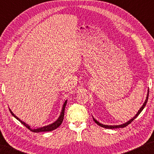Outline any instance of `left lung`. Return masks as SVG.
Segmentation results:
<instances>
[{
	"instance_id": "1",
	"label": "left lung",
	"mask_w": 154,
	"mask_h": 154,
	"mask_svg": "<svg viewBox=\"0 0 154 154\" xmlns=\"http://www.w3.org/2000/svg\"><path fill=\"white\" fill-rule=\"evenodd\" d=\"M149 90H148V93H147V95H146V100H145L144 103V104H143L142 106L141 107L140 110L138 111V112L137 113V114H136L135 116H134L133 118H132V119H130L129 121L126 122V123H123V124H122V125H104V124H102V123H100V122H98L97 121V120H95V119H94V118H93V120H94V121L95 122V123H96L98 125H100V126H101V127H102V128H107V129H115V128H125V127H126V126L129 125L130 123H131L138 116L139 114H140V113L141 112H142V111L143 110V109H144V107H145V106H146V103H147V101H148V97H149Z\"/></svg>"
}]
</instances>
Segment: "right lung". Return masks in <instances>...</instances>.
<instances>
[{
    "label": "right lung",
    "instance_id": "add662e5",
    "mask_svg": "<svg viewBox=\"0 0 154 154\" xmlns=\"http://www.w3.org/2000/svg\"><path fill=\"white\" fill-rule=\"evenodd\" d=\"M66 102H67V100H66L64 103V104H63V107H62V111H61V113L60 115V116L57 120L56 121H54L53 123L52 124H50V125H46V126H43V127H41V128H31L30 126H29L28 124L25 123L24 122H23L22 121H21V120L19 119L18 117H17L13 113H12V111L10 110V113H11V114L15 118L18 120L20 122V123H22V124H23L25 127H26L28 128L29 130H30L31 131H32L33 132H50V131H52V130H55L59 126H60L61 124H62V121H63V119H64V110H65V107H66Z\"/></svg>",
    "mask_w": 154,
    "mask_h": 154
}]
</instances>
